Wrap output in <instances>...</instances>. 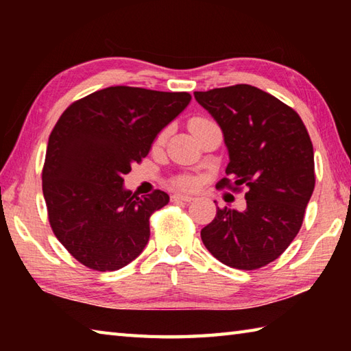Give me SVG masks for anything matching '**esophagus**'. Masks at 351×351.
<instances>
[{
	"mask_svg": "<svg viewBox=\"0 0 351 351\" xmlns=\"http://www.w3.org/2000/svg\"><path fill=\"white\" fill-rule=\"evenodd\" d=\"M171 200H173V202H191V200H195V197L190 195H182V193H175V195L171 196Z\"/></svg>",
	"mask_w": 351,
	"mask_h": 351,
	"instance_id": "1",
	"label": "esophagus"
}]
</instances>
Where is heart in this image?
I'll use <instances>...</instances> for the list:
<instances>
[{
  "label": "heart",
  "instance_id": "obj_1",
  "mask_svg": "<svg viewBox=\"0 0 351 351\" xmlns=\"http://www.w3.org/2000/svg\"><path fill=\"white\" fill-rule=\"evenodd\" d=\"M206 123H210V121H208V119H205V117H193L191 121H190V123H189L190 131L193 132L195 130L200 128V126H204ZM167 136H169V128L160 131L158 136L155 137V146H161L164 141H166ZM173 184L176 185V187H181V189H191L193 185H195V180H193L191 176L184 175V176L176 178V180L173 181Z\"/></svg>",
  "mask_w": 351,
  "mask_h": 351
}]
</instances>
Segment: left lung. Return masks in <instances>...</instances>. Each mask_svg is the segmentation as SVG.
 <instances>
[{
    "mask_svg": "<svg viewBox=\"0 0 351 351\" xmlns=\"http://www.w3.org/2000/svg\"><path fill=\"white\" fill-rule=\"evenodd\" d=\"M217 121L229 151L217 189H245L244 211L217 208L200 230L214 258L238 270L278 259L302 228L315 187L314 147L300 116L273 95L249 84L195 92Z\"/></svg>",
    "mask_w": 351,
    "mask_h": 351,
    "instance_id": "obj_1",
    "label": "left lung"
}]
</instances>
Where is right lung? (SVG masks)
Returning <instances> with one entry per match:
<instances>
[{"label": "right lung", "instance_id": "obj_1", "mask_svg": "<svg viewBox=\"0 0 351 351\" xmlns=\"http://www.w3.org/2000/svg\"><path fill=\"white\" fill-rule=\"evenodd\" d=\"M190 99L187 92L114 86L63 111L48 140L42 190L52 232L78 263L114 271L143 252L149 219L169 195L137 197L123 189V176Z\"/></svg>", "mask_w": 351, "mask_h": 351}]
</instances>
